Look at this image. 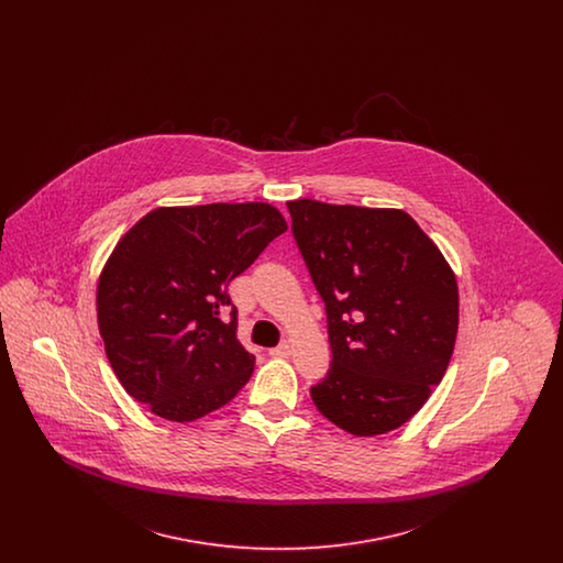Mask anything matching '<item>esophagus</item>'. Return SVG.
Segmentation results:
<instances>
[{"label":"esophagus","instance_id":"obj_1","mask_svg":"<svg viewBox=\"0 0 563 563\" xmlns=\"http://www.w3.org/2000/svg\"><path fill=\"white\" fill-rule=\"evenodd\" d=\"M289 354H291L289 342H283V344H278L276 349L269 350V356H274V358H287Z\"/></svg>","mask_w":563,"mask_h":563}]
</instances>
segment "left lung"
<instances>
[{
  "instance_id": "8db88e82",
  "label": "left lung",
  "mask_w": 563,
  "mask_h": 563,
  "mask_svg": "<svg viewBox=\"0 0 563 563\" xmlns=\"http://www.w3.org/2000/svg\"><path fill=\"white\" fill-rule=\"evenodd\" d=\"M297 249L324 301L331 367L310 388L356 437L399 429L450 365L457 285L437 244L399 209L287 202Z\"/></svg>"
}]
</instances>
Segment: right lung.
<instances>
[{"label":"right lung","instance_id":"obj_1","mask_svg":"<svg viewBox=\"0 0 563 563\" xmlns=\"http://www.w3.org/2000/svg\"><path fill=\"white\" fill-rule=\"evenodd\" d=\"M285 230L272 205L217 202L162 207L120 239L99 278L97 317L133 399L191 422L239 395L255 356L236 340L228 285Z\"/></svg>","mask_w":563,"mask_h":563}]
</instances>
